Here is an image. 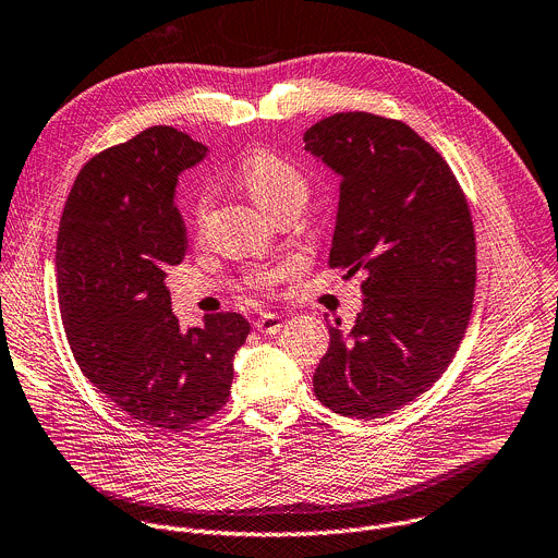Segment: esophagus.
I'll return each mask as SVG.
<instances>
[{"instance_id": "1", "label": "esophagus", "mask_w": 558, "mask_h": 558, "mask_svg": "<svg viewBox=\"0 0 558 558\" xmlns=\"http://www.w3.org/2000/svg\"><path fill=\"white\" fill-rule=\"evenodd\" d=\"M282 316L280 314H259L255 318V329L263 333H276L282 329Z\"/></svg>"}]
</instances>
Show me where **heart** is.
<instances>
[{"instance_id":"b5f03b06","label":"heart","mask_w":558,"mask_h":558,"mask_svg":"<svg viewBox=\"0 0 558 558\" xmlns=\"http://www.w3.org/2000/svg\"><path fill=\"white\" fill-rule=\"evenodd\" d=\"M242 183L251 199L265 213L274 215L284 206H305L310 185L301 168H295L291 161L271 155L257 153L242 166ZM210 204V191L204 189L197 195L195 217L202 219ZM289 274V265L274 267H255L248 271L246 282L257 291H271L274 284L284 280Z\"/></svg>"}]
</instances>
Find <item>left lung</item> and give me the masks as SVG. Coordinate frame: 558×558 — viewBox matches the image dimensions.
<instances>
[{
    "label": "left lung",
    "mask_w": 558,
    "mask_h": 558,
    "mask_svg": "<svg viewBox=\"0 0 558 558\" xmlns=\"http://www.w3.org/2000/svg\"><path fill=\"white\" fill-rule=\"evenodd\" d=\"M305 147L341 174L329 267L365 276L352 329L327 323L314 392L339 415L384 417L426 392L464 339L471 210L449 163L401 121L341 111L314 123Z\"/></svg>",
    "instance_id": "1"
}]
</instances>
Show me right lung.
Returning a JSON list of instances; mask_svg holds the SVG:
<instances>
[{
	"mask_svg": "<svg viewBox=\"0 0 558 558\" xmlns=\"http://www.w3.org/2000/svg\"><path fill=\"white\" fill-rule=\"evenodd\" d=\"M206 145L170 125L92 157L66 197L58 244V301L83 375L132 420L181 430L229 401L233 356L251 325L235 312L179 329L166 271L189 240L177 179Z\"/></svg>",
	"mask_w": 558,
	"mask_h": 558,
	"instance_id": "obj_1",
	"label": "right lung"
}]
</instances>
